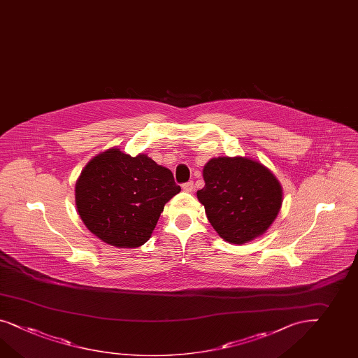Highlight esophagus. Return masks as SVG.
<instances>
[{
    "mask_svg": "<svg viewBox=\"0 0 358 358\" xmlns=\"http://www.w3.org/2000/svg\"><path fill=\"white\" fill-rule=\"evenodd\" d=\"M182 190L186 192V193H192L194 190L193 181H189V182H185V184H182Z\"/></svg>",
    "mask_w": 358,
    "mask_h": 358,
    "instance_id": "34e87169",
    "label": "esophagus"
}]
</instances>
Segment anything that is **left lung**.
Segmentation results:
<instances>
[{
    "instance_id": "left-lung-1",
    "label": "left lung",
    "mask_w": 358,
    "mask_h": 358,
    "mask_svg": "<svg viewBox=\"0 0 358 358\" xmlns=\"http://www.w3.org/2000/svg\"><path fill=\"white\" fill-rule=\"evenodd\" d=\"M198 190L208 222L225 241L241 245L266 232L282 202L276 177L248 157L211 159Z\"/></svg>"
}]
</instances>
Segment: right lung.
<instances>
[{
    "mask_svg": "<svg viewBox=\"0 0 358 358\" xmlns=\"http://www.w3.org/2000/svg\"><path fill=\"white\" fill-rule=\"evenodd\" d=\"M180 192L172 172L147 155L131 157L112 148L80 173L76 203L85 225L101 241L138 248L151 237L164 204Z\"/></svg>",
    "mask_w": 358,
    "mask_h": 358,
    "instance_id": "1",
    "label": "right lung"
}]
</instances>
